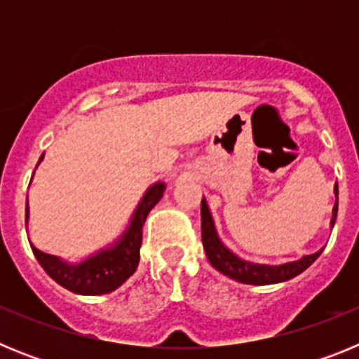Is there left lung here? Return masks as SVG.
<instances>
[{
	"label": "left lung",
	"mask_w": 359,
	"mask_h": 359,
	"mask_svg": "<svg viewBox=\"0 0 359 359\" xmlns=\"http://www.w3.org/2000/svg\"><path fill=\"white\" fill-rule=\"evenodd\" d=\"M334 194L336 203L332 207V219H331V228L336 223V214H338V185H334ZM201 239H203V248L207 252L208 261L214 266L217 271H221L226 277L233 278L243 284H253V286H266V284H278V282H286L290 278L297 277L309 268L313 262L320 257L323 250H318L316 253L311 255H304L302 259L293 262H286V264L278 266H269V264H255V262L244 261L241 257L221 243L217 231H215L214 219H212L210 208L207 205V199H201Z\"/></svg>",
	"instance_id": "left-lung-1"
}]
</instances>
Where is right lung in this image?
<instances>
[{"mask_svg":"<svg viewBox=\"0 0 359 359\" xmlns=\"http://www.w3.org/2000/svg\"><path fill=\"white\" fill-rule=\"evenodd\" d=\"M44 156V154H43ZM39 158V163L43 161ZM37 163V165H39ZM165 192V183L156 182L145 190L144 198L140 199L131 223L126 228L122 236L115 243L93 253L81 262H66L61 257L50 255L37 250L34 244L32 252L36 255L37 262L57 284L77 294H106L120 287L138 268L140 262L142 246V228L149 212L156 207ZM27 221H28V203H27Z\"/></svg>","mask_w":359,"mask_h":359,"instance_id":"1","label":"right lung"}]
</instances>
